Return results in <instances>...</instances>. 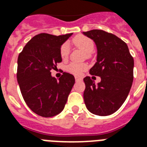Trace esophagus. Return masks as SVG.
I'll return each mask as SVG.
<instances>
[{
	"mask_svg": "<svg viewBox=\"0 0 147 147\" xmlns=\"http://www.w3.org/2000/svg\"><path fill=\"white\" fill-rule=\"evenodd\" d=\"M82 80V78L80 77H78V76H76V81H81Z\"/></svg>",
	"mask_w": 147,
	"mask_h": 147,
	"instance_id": "obj_1",
	"label": "esophagus"
}]
</instances>
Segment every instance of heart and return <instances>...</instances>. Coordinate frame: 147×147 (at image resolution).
I'll return each instance as SVG.
<instances>
[{"label": "heart", "instance_id": "1", "mask_svg": "<svg viewBox=\"0 0 147 147\" xmlns=\"http://www.w3.org/2000/svg\"><path fill=\"white\" fill-rule=\"evenodd\" d=\"M73 44L81 49L85 54H90L94 49V42L92 39L85 36L79 35L74 38ZM60 57L63 60H66L69 55V46L68 43H63L60 49ZM88 56L89 55H87ZM87 69L86 63H71L68 66V70L76 76H80L84 71Z\"/></svg>", "mask_w": 147, "mask_h": 147}]
</instances>
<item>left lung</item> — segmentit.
<instances>
[{"mask_svg":"<svg viewBox=\"0 0 147 147\" xmlns=\"http://www.w3.org/2000/svg\"><path fill=\"white\" fill-rule=\"evenodd\" d=\"M83 34L94 41L96 63L90 69L99 76L97 84L89 76L84 78V100L87 110L98 116L111 115L122 106L133 82L134 59L128 45L117 36L102 30H92Z\"/></svg>","mask_w":147,"mask_h":147,"instance_id":"1","label":"left lung"}]
</instances>
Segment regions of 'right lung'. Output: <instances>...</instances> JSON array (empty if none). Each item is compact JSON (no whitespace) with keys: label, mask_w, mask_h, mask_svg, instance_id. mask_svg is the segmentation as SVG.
<instances>
[{"label":"right lung","mask_w":147,"mask_h":147,"mask_svg":"<svg viewBox=\"0 0 147 147\" xmlns=\"http://www.w3.org/2000/svg\"><path fill=\"white\" fill-rule=\"evenodd\" d=\"M71 35L38 34L18 55L17 81L22 96L30 110L43 117L62 111L75 84L71 74L63 72L57 80L51 72L62 61L60 47Z\"/></svg>","instance_id":"add662e5"}]
</instances>
